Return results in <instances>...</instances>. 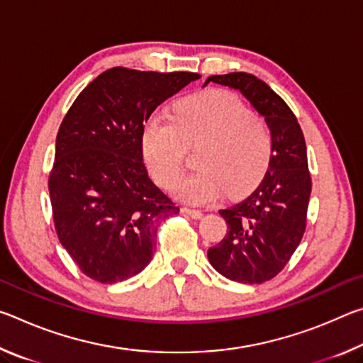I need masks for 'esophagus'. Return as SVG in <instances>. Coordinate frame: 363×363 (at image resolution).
<instances>
[{
    "label": "esophagus",
    "instance_id": "esophagus-1",
    "mask_svg": "<svg viewBox=\"0 0 363 363\" xmlns=\"http://www.w3.org/2000/svg\"><path fill=\"white\" fill-rule=\"evenodd\" d=\"M182 213H186L187 216H190L192 219H201L203 218V213L200 210H192V208H182Z\"/></svg>",
    "mask_w": 363,
    "mask_h": 363
}]
</instances>
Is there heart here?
Returning a JSON list of instances; mask_svg holds the SVG:
<instances>
[{
  "mask_svg": "<svg viewBox=\"0 0 363 363\" xmlns=\"http://www.w3.org/2000/svg\"><path fill=\"white\" fill-rule=\"evenodd\" d=\"M171 122L152 115L144 123L140 149L147 169L162 187L181 174L186 145L200 144L195 173L176 182L177 199L205 205L225 190L240 195L256 186L269 167L272 138L261 116L227 91L211 89L181 101Z\"/></svg>",
  "mask_w": 363,
  "mask_h": 363,
  "instance_id": "1",
  "label": "heart"
}]
</instances>
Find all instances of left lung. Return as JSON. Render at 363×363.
Segmentation results:
<instances>
[{
    "label": "left lung",
    "mask_w": 363,
    "mask_h": 363,
    "mask_svg": "<svg viewBox=\"0 0 363 363\" xmlns=\"http://www.w3.org/2000/svg\"><path fill=\"white\" fill-rule=\"evenodd\" d=\"M210 82L237 89L264 116L272 153L259 186L219 211L227 233L208 250V261L225 279L262 284L286 266L306 230L312 182L304 134L291 108L262 79L235 72L208 77L203 86Z\"/></svg>",
    "instance_id": "left-lung-1"
}]
</instances>
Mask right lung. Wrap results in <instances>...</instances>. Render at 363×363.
Segmentation results:
<instances>
[{
	"instance_id": "right-lung-1",
	"label": "right lung",
	"mask_w": 363,
	"mask_h": 363,
	"mask_svg": "<svg viewBox=\"0 0 363 363\" xmlns=\"http://www.w3.org/2000/svg\"><path fill=\"white\" fill-rule=\"evenodd\" d=\"M199 78L115 67L62 120L48 184L54 225L89 279L112 285L138 275L152 261L160 223L179 213L147 173L140 136L153 110Z\"/></svg>"
}]
</instances>
